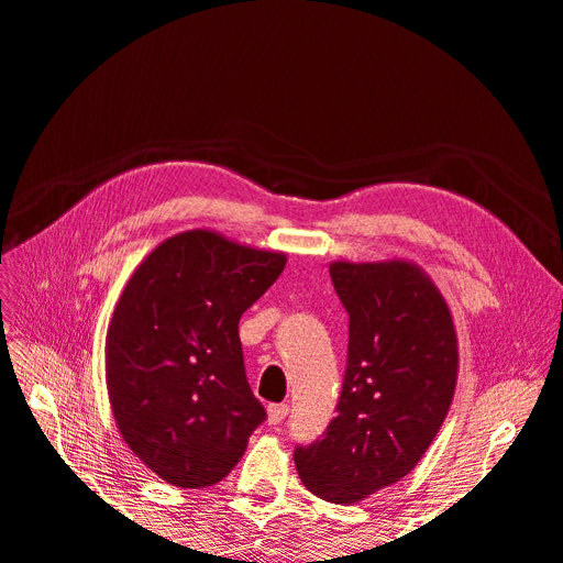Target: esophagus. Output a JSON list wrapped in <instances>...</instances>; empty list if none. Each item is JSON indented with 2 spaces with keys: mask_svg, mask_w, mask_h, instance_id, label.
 Instances as JSON below:
<instances>
[{
  "mask_svg": "<svg viewBox=\"0 0 563 563\" xmlns=\"http://www.w3.org/2000/svg\"><path fill=\"white\" fill-rule=\"evenodd\" d=\"M288 416V406L286 404H269L267 406V422L269 424H279Z\"/></svg>",
  "mask_w": 563,
  "mask_h": 563,
  "instance_id": "34e87169",
  "label": "esophagus"
}]
</instances>
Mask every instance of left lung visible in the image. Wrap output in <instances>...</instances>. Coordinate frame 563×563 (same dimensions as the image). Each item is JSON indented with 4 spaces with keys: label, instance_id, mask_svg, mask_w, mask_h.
<instances>
[{
    "label": "left lung",
    "instance_id": "obj_1",
    "mask_svg": "<svg viewBox=\"0 0 563 563\" xmlns=\"http://www.w3.org/2000/svg\"><path fill=\"white\" fill-rule=\"evenodd\" d=\"M350 314L338 416L294 453L317 498L350 505L411 472L444 422L457 383V335L449 305L411 261L329 265Z\"/></svg>",
    "mask_w": 563,
    "mask_h": 563
}]
</instances>
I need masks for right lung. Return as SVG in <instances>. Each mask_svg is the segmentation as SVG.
<instances>
[{
	"label": "right lung",
	"mask_w": 563,
	"mask_h": 563,
	"mask_svg": "<svg viewBox=\"0 0 563 563\" xmlns=\"http://www.w3.org/2000/svg\"><path fill=\"white\" fill-rule=\"evenodd\" d=\"M284 267L282 251L187 230L126 282L106 335L108 397L126 446L166 484L223 482L265 420L246 380L240 319Z\"/></svg>",
	"instance_id": "obj_1"
}]
</instances>
